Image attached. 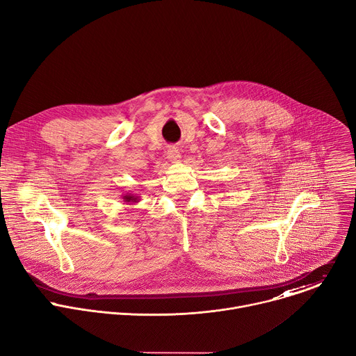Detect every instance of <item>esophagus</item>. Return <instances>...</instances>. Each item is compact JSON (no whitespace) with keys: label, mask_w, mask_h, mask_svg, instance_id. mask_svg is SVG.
I'll return each mask as SVG.
<instances>
[{"label":"esophagus","mask_w":356,"mask_h":356,"mask_svg":"<svg viewBox=\"0 0 356 356\" xmlns=\"http://www.w3.org/2000/svg\"><path fill=\"white\" fill-rule=\"evenodd\" d=\"M168 158H169L170 162L177 163V162L180 161V158H181V154H180L177 147H169V150H168Z\"/></svg>","instance_id":"1"}]
</instances>
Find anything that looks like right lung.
I'll use <instances>...</instances> for the list:
<instances>
[{"label": "right lung", "mask_w": 356, "mask_h": 356, "mask_svg": "<svg viewBox=\"0 0 356 356\" xmlns=\"http://www.w3.org/2000/svg\"><path fill=\"white\" fill-rule=\"evenodd\" d=\"M121 198L124 200V202H127V204H136V202H139V195L138 194H132V193H125L121 195Z\"/></svg>", "instance_id": "add662e5"}]
</instances>
